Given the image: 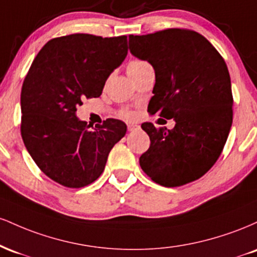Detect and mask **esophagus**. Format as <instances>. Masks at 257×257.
I'll return each mask as SVG.
<instances>
[{
    "label": "esophagus",
    "instance_id": "34e87169",
    "mask_svg": "<svg viewBox=\"0 0 257 257\" xmlns=\"http://www.w3.org/2000/svg\"><path fill=\"white\" fill-rule=\"evenodd\" d=\"M139 129V125L138 124H134V123H128V131L129 132H134Z\"/></svg>",
    "mask_w": 257,
    "mask_h": 257
}]
</instances>
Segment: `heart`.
<instances>
[{
    "label": "heart",
    "instance_id": "1",
    "mask_svg": "<svg viewBox=\"0 0 257 257\" xmlns=\"http://www.w3.org/2000/svg\"><path fill=\"white\" fill-rule=\"evenodd\" d=\"M146 66H149V64L145 63V61H141V60L131 61V63L128 64V66H126V72H128L129 77L132 78L133 76L137 75L139 71H141V70ZM126 116H131V114H126Z\"/></svg>",
    "mask_w": 257,
    "mask_h": 257
}]
</instances>
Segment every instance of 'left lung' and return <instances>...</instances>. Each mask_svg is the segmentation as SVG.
I'll list each match as a JSON object with an SVG mask.
<instances>
[{"label": "left lung", "mask_w": 257, "mask_h": 257, "mask_svg": "<svg viewBox=\"0 0 257 257\" xmlns=\"http://www.w3.org/2000/svg\"><path fill=\"white\" fill-rule=\"evenodd\" d=\"M129 51L155 70L147 111L175 120L173 129L143 123L151 145L139 159L141 169L166 187L199 179L220 157L232 125L225 60L205 37L184 29L131 35Z\"/></svg>", "instance_id": "left-lung-1"}]
</instances>
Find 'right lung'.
<instances>
[{"instance_id": "obj_1", "label": "right lung", "mask_w": 257, "mask_h": 257, "mask_svg": "<svg viewBox=\"0 0 257 257\" xmlns=\"http://www.w3.org/2000/svg\"><path fill=\"white\" fill-rule=\"evenodd\" d=\"M128 54L126 36L75 34L53 38L35 58L20 96L22 138L32 159L58 184L79 188L104 172L126 125L108 118L87 124L76 116L83 99L99 98Z\"/></svg>"}]
</instances>
